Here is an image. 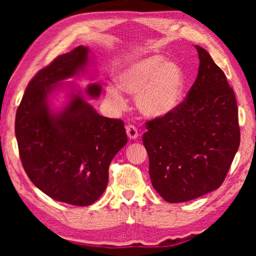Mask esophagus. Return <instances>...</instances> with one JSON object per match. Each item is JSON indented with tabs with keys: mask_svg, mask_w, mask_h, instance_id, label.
Returning a JSON list of instances; mask_svg holds the SVG:
<instances>
[{
	"mask_svg": "<svg viewBox=\"0 0 256 256\" xmlns=\"http://www.w3.org/2000/svg\"><path fill=\"white\" fill-rule=\"evenodd\" d=\"M126 132H127L128 138L130 140H136L138 138V129H136L135 126H132V124L127 126V127H126Z\"/></svg>",
	"mask_w": 256,
	"mask_h": 256,
	"instance_id": "1",
	"label": "esophagus"
}]
</instances>
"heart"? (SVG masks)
<instances>
[{"label":"heart","instance_id":"heart-1","mask_svg":"<svg viewBox=\"0 0 256 256\" xmlns=\"http://www.w3.org/2000/svg\"><path fill=\"white\" fill-rule=\"evenodd\" d=\"M117 85L104 87L112 106H126L124 92L136 96L140 112L148 118H163L177 110L183 100L186 78L176 62L162 56H149L128 64L116 76Z\"/></svg>","mask_w":256,"mask_h":256}]
</instances>
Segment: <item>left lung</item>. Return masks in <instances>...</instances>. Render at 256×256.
Wrapping results in <instances>:
<instances>
[{"mask_svg":"<svg viewBox=\"0 0 256 256\" xmlns=\"http://www.w3.org/2000/svg\"><path fill=\"white\" fill-rule=\"evenodd\" d=\"M196 48L198 76L185 100L171 114L146 122L142 138L152 184L168 202L216 190L240 146L234 90L208 52Z\"/></svg>","mask_w":256,"mask_h":256,"instance_id":"left-lung-1","label":"left lung"}]
</instances>
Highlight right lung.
Instances as JSON below:
<instances>
[{"mask_svg":"<svg viewBox=\"0 0 256 256\" xmlns=\"http://www.w3.org/2000/svg\"><path fill=\"white\" fill-rule=\"evenodd\" d=\"M88 54L80 45L42 68L28 84L15 120L28 177L48 197L76 206L100 198L112 160L128 141L124 121L101 116L85 100L100 96L99 84L87 86L85 96L72 86L68 102L59 112L51 110L50 96L62 82L85 72Z\"/></svg>","mask_w":256,"mask_h":256,"instance_id":"right-lung-1","label":"right lung"}]
</instances>
